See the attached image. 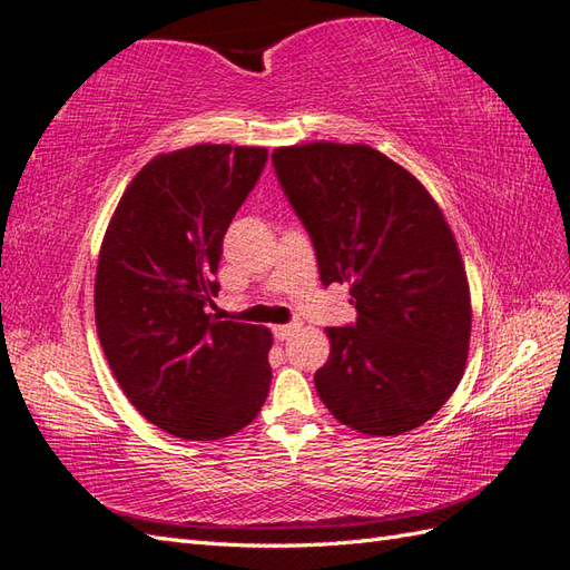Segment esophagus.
I'll list each match as a JSON object with an SVG mask.
<instances>
[{"label":"esophagus","instance_id":"obj_1","mask_svg":"<svg viewBox=\"0 0 570 570\" xmlns=\"http://www.w3.org/2000/svg\"><path fill=\"white\" fill-rule=\"evenodd\" d=\"M297 327L295 324H277V327H273V334H275V340L277 342H285L289 334H293Z\"/></svg>","mask_w":570,"mask_h":570}]
</instances>
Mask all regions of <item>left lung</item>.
I'll return each mask as SVG.
<instances>
[{
  "instance_id": "obj_1",
  "label": "left lung",
  "mask_w": 570,
  "mask_h": 570,
  "mask_svg": "<svg viewBox=\"0 0 570 570\" xmlns=\"http://www.w3.org/2000/svg\"><path fill=\"white\" fill-rule=\"evenodd\" d=\"M277 181L320 281L350 283L356 322L327 327L315 386L336 421L401 435L443 409L468 362L472 307L458 243L411 171L366 145L277 147Z\"/></svg>"
}]
</instances>
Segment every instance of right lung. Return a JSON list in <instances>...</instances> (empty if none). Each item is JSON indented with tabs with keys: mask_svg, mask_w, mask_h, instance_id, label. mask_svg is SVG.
Wrapping results in <instances>:
<instances>
[{
	"mask_svg": "<svg viewBox=\"0 0 570 570\" xmlns=\"http://www.w3.org/2000/svg\"><path fill=\"white\" fill-rule=\"evenodd\" d=\"M265 147L194 145L137 171L102 238L96 327L125 396L184 440L238 433L271 391L265 327L212 315L224 236Z\"/></svg>",
	"mask_w": 570,
	"mask_h": 570,
	"instance_id": "add662e5",
	"label": "right lung"
}]
</instances>
